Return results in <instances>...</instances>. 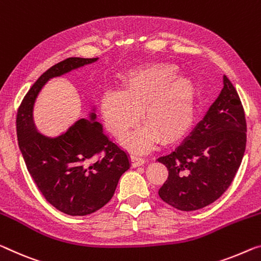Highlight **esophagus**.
<instances>
[{
    "instance_id": "34e87169",
    "label": "esophagus",
    "mask_w": 261,
    "mask_h": 261,
    "mask_svg": "<svg viewBox=\"0 0 261 261\" xmlns=\"http://www.w3.org/2000/svg\"><path fill=\"white\" fill-rule=\"evenodd\" d=\"M130 162H132V167L135 168V167H139V166H142V164L146 162V160H144L142 156H140L139 154H130Z\"/></svg>"
}]
</instances>
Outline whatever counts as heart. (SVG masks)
Here are the masks:
<instances>
[{"label":"heart","instance_id":"obj_1","mask_svg":"<svg viewBox=\"0 0 261 261\" xmlns=\"http://www.w3.org/2000/svg\"><path fill=\"white\" fill-rule=\"evenodd\" d=\"M178 71L168 64H153L128 75L122 92L108 90L100 101L103 122L117 138L125 136L139 121L141 110L146 126L129 139L134 148H146L158 140L182 134L192 121L196 89L189 79H177Z\"/></svg>","mask_w":261,"mask_h":261}]
</instances>
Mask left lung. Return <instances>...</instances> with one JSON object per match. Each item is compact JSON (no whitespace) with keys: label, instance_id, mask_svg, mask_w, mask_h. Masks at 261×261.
Returning a JSON list of instances; mask_svg holds the SVG:
<instances>
[{"label":"left lung","instance_id":"1","mask_svg":"<svg viewBox=\"0 0 261 261\" xmlns=\"http://www.w3.org/2000/svg\"><path fill=\"white\" fill-rule=\"evenodd\" d=\"M224 87L190 135L159 158L168 169L160 188L163 202L182 211L214 203L231 186L246 147V119L237 90L226 75Z\"/></svg>","mask_w":261,"mask_h":261}]
</instances>
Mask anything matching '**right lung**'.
I'll return each mask as SVG.
<instances>
[{
    "label": "right lung",
    "instance_id": "obj_1",
    "mask_svg": "<svg viewBox=\"0 0 261 261\" xmlns=\"http://www.w3.org/2000/svg\"><path fill=\"white\" fill-rule=\"evenodd\" d=\"M97 59L72 57L51 66L28 91L16 117L18 146L28 171L44 198L70 216H86L106 205L121 175L129 169V159L105 135L101 123L94 121V113L57 138H46L35 129L33 108L47 80Z\"/></svg>",
    "mask_w": 261,
    "mask_h": 261
}]
</instances>
